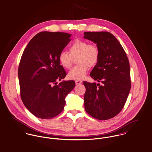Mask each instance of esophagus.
Listing matches in <instances>:
<instances>
[{
	"mask_svg": "<svg viewBox=\"0 0 152 152\" xmlns=\"http://www.w3.org/2000/svg\"><path fill=\"white\" fill-rule=\"evenodd\" d=\"M75 83H76V84H80L82 83V82L81 80H77L75 81Z\"/></svg>",
	"mask_w": 152,
	"mask_h": 152,
	"instance_id": "esophagus-1",
	"label": "esophagus"
}]
</instances>
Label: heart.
Wrapping results in <instances>:
<instances>
[{"instance_id":"heart-1","label":"heart","mask_w":152,"mask_h":152,"mask_svg":"<svg viewBox=\"0 0 152 152\" xmlns=\"http://www.w3.org/2000/svg\"><path fill=\"white\" fill-rule=\"evenodd\" d=\"M67 52H61L58 56L61 65L65 69H70L73 63V58H76L77 65L68 73V77L73 80L83 79L88 71V66H94L99 62L100 51L98 47L83 39H76L69 47Z\"/></svg>"}]
</instances>
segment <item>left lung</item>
<instances>
[{
    "instance_id": "1",
    "label": "left lung",
    "mask_w": 152,
    "mask_h": 152,
    "mask_svg": "<svg viewBox=\"0 0 152 152\" xmlns=\"http://www.w3.org/2000/svg\"><path fill=\"white\" fill-rule=\"evenodd\" d=\"M100 51L98 63L90 76L99 82H83L84 108L92 117L107 120L117 115L124 108L131 87L127 55L117 39L110 33L84 32Z\"/></svg>"
}]
</instances>
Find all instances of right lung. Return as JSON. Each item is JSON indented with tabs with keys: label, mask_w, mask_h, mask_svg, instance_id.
I'll list each match as a JSON object with an SVG mask.
<instances>
[{
	"label": "right lung",
	"mask_w": 152,
	"mask_h": 152,
	"mask_svg": "<svg viewBox=\"0 0 152 152\" xmlns=\"http://www.w3.org/2000/svg\"><path fill=\"white\" fill-rule=\"evenodd\" d=\"M72 34L43 31L35 35L23 52L18 69L20 96L35 117L51 119L64 109L65 99L75 86L74 80L56 82L66 73L58 60Z\"/></svg>",
	"instance_id": "1"
}]
</instances>
